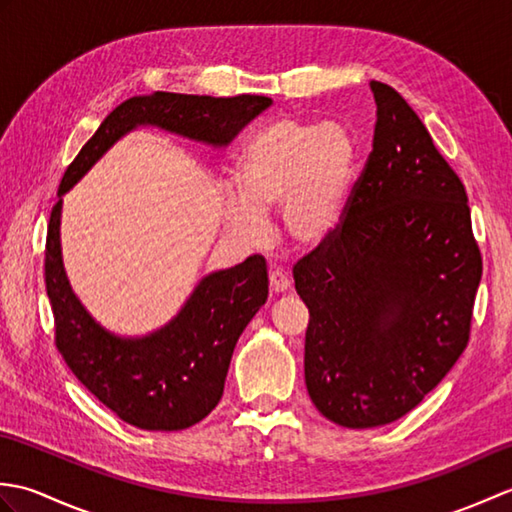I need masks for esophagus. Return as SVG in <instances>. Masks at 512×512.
Here are the masks:
<instances>
[{
    "mask_svg": "<svg viewBox=\"0 0 512 512\" xmlns=\"http://www.w3.org/2000/svg\"><path fill=\"white\" fill-rule=\"evenodd\" d=\"M290 288V277L284 270H270V290L279 295V292H286Z\"/></svg>",
    "mask_w": 512,
    "mask_h": 512,
    "instance_id": "obj_1",
    "label": "esophagus"
}]
</instances>
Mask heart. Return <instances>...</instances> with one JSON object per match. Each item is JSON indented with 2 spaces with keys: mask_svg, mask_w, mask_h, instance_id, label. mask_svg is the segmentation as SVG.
Returning <instances> with one entry per match:
<instances>
[{
  "mask_svg": "<svg viewBox=\"0 0 512 512\" xmlns=\"http://www.w3.org/2000/svg\"><path fill=\"white\" fill-rule=\"evenodd\" d=\"M356 167V145L339 125L281 118L250 136L237 160V195L226 200V228L242 239L264 233L281 209V231L317 246L339 226Z\"/></svg>",
  "mask_w": 512,
  "mask_h": 512,
  "instance_id": "heart-1",
  "label": "heart"
}]
</instances>
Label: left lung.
I'll list each match as a JSON object with an SVG mask.
<instances>
[{"mask_svg": "<svg viewBox=\"0 0 512 512\" xmlns=\"http://www.w3.org/2000/svg\"><path fill=\"white\" fill-rule=\"evenodd\" d=\"M372 154L341 224L292 268L306 387L350 429L418 407L469 343L482 255L464 184L402 96L372 81Z\"/></svg>", "mask_w": 512, "mask_h": 512, "instance_id": "left-lung-1", "label": "left lung"}]
</instances>
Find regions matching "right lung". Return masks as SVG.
Segmentation results:
<instances>
[{"label": "right lung", "mask_w": 512, "mask_h": 512, "mask_svg": "<svg viewBox=\"0 0 512 512\" xmlns=\"http://www.w3.org/2000/svg\"><path fill=\"white\" fill-rule=\"evenodd\" d=\"M273 105V99L239 94L231 99L154 92L132 96L105 118L65 169L59 202L46 237V290L54 314V343L72 374L118 418L147 431L193 427L215 409L235 343L268 299L262 255L206 275L182 310L147 336H116L92 319L65 277L61 257V206L94 162L140 125L160 127L200 143L224 147Z\"/></svg>", "instance_id": "obj_1"}]
</instances>
